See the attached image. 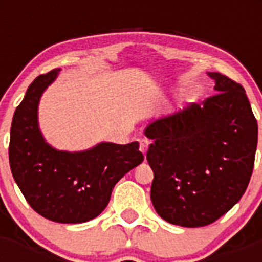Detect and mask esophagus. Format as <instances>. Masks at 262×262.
<instances>
[{
	"instance_id": "esophagus-1",
	"label": "esophagus",
	"mask_w": 262,
	"mask_h": 262,
	"mask_svg": "<svg viewBox=\"0 0 262 262\" xmlns=\"http://www.w3.org/2000/svg\"><path fill=\"white\" fill-rule=\"evenodd\" d=\"M148 145H149V143H148L147 140H142V142H140V151H142V154L144 155V156L148 151Z\"/></svg>"
}]
</instances>
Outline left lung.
<instances>
[{"mask_svg":"<svg viewBox=\"0 0 262 262\" xmlns=\"http://www.w3.org/2000/svg\"><path fill=\"white\" fill-rule=\"evenodd\" d=\"M209 76L216 94L144 131L154 140L147 160L155 210L164 221L190 228L214 223L239 202L257 148V120L244 88L217 72Z\"/></svg>","mask_w":262,"mask_h":262,"instance_id":"obj_1","label":"left lung"}]
</instances>
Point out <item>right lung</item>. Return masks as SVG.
Returning a JSON list of instances; mask_svg holds the SVG:
<instances>
[{"instance_id":"right-lung-1","label":"right lung","mask_w":262,"mask_h":262,"mask_svg":"<svg viewBox=\"0 0 262 262\" xmlns=\"http://www.w3.org/2000/svg\"><path fill=\"white\" fill-rule=\"evenodd\" d=\"M53 69L32 81L14 113L9 161L29 205L57 223H84L105 210L115 184L143 163L139 143H99L80 152L57 151L39 129L40 97L59 75Z\"/></svg>"}]
</instances>
